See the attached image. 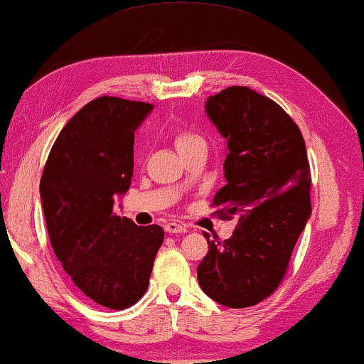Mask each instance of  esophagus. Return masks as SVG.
I'll return each instance as SVG.
<instances>
[{
    "instance_id": "obj_1",
    "label": "esophagus",
    "mask_w": 364,
    "mask_h": 364,
    "mask_svg": "<svg viewBox=\"0 0 364 364\" xmlns=\"http://www.w3.org/2000/svg\"><path fill=\"white\" fill-rule=\"evenodd\" d=\"M166 232L167 233H186L187 232V225L183 223H177V222H168L166 223Z\"/></svg>"
}]
</instances>
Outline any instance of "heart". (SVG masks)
<instances>
[{
	"label": "heart",
	"mask_w": 364,
	"mask_h": 364,
	"mask_svg": "<svg viewBox=\"0 0 364 364\" xmlns=\"http://www.w3.org/2000/svg\"><path fill=\"white\" fill-rule=\"evenodd\" d=\"M173 142H176V147L178 152L186 151V149L196 146L198 142H203V139L200 136H197V134H192V132H186V131H181L176 134V137H173Z\"/></svg>",
	"instance_id": "obj_1"
}]
</instances>
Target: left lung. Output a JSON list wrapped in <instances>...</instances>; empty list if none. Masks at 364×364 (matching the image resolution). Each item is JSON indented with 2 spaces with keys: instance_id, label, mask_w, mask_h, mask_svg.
<instances>
[{
  "instance_id": "left-lung-1",
  "label": "left lung",
  "mask_w": 364,
  "mask_h": 364,
  "mask_svg": "<svg viewBox=\"0 0 364 364\" xmlns=\"http://www.w3.org/2000/svg\"><path fill=\"white\" fill-rule=\"evenodd\" d=\"M205 114L227 144V183L213 205L238 223L223 242L203 233L208 253L197 267L198 285L223 306H253L280 285L311 215L305 141L275 101L245 86L208 97Z\"/></svg>"
}]
</instances>
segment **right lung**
<instances>
[{"label":"right lung","instance_id":"add662e5","mask_svg":"<svg viewBox=\"0 0 364 364\" xmlns=\"http://www.w3.org/2000/svg\"><path fill=\"white\" fill-rule=\"evenodd\" d=\"M152 109L109 96L87 102L59 132L39 183L58 260L89 300L111 310L141 300L164 242L162 227L114 213L131 187L134 131Z\"/></svg>","mask_w":364,"mask_h":364}]
</instances>
